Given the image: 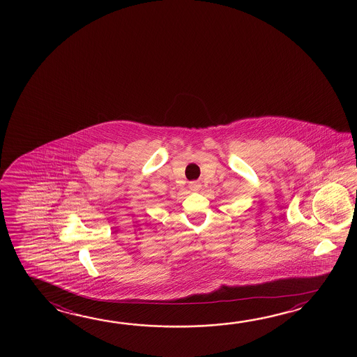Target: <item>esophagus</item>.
<instances>
[{
    "mask_svg": "<svg viewBox=\"0 0 357 357\" xmlns=\"http://www.w3.org/2000/svg\"><path fill=\"white\" fill-rule=\"evenodd\" d=\"M188 188H190V190H191V191H199V190H200V188H202V185H200L199 182L192 181L190 182Z\"/></svg>",
    "mask_w": 357,
    "mask_h": 357,
    "instance_id": "1",
    "label": "esophagus"
}]
</instances>
